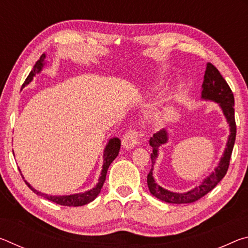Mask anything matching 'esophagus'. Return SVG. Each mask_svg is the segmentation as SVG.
Masks as SVG:
<instances>
[{
    "mask_svg": "<svg viewBox=\"0 0 248 248\" xmlns=\"http://www.w3.org/2000/svg\"><path fill=\"white\" fill-rule=\"evenodd\" d=\"M140 132L136 129H130L127 132L124 133L123 138V145L125 149H132L134 145L138 143V140H139Z\"/></svg>",
    "mask_w": 248,
    "mask_h": 248,
    "instance_id": "esophagus-1",
    "label": "esophagus"
}]
</instances>
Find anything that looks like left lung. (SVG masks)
<instances>
[{"label": "left lung", "mask_w": 248, "mask_h": 248, "mask_svg": "<svg viewBox=\"0 0 248 248\" xmlns=\"http://www.w3.org/2000/svg\"><path fill=\"white\" fill-rule=\"evenodd\" d=\"M202 93L201 96L204 99H211L215 102L219 103L220 106L223 110L226 117V120L230 124V137L226 143V149L224 151L223 157L221 158L219 166L216 169L215 173H212L209 177L205 178L200 186L194 188V189L178 194V192H171L164 189L161 186L154 182L152 176V170L151 169L150 173L148 174V186L151 194L156 197L157 199L165 201L169 203H191L195 201L199 200L205 196L208 192L211 191L217 184H219L222 178L224 177L226 171L230 166V159L232 156V151L234 148L235 138H236V124H235V116H234V95L232 90L230 89L229 84L226 83L224 78L222 77L215 65L212 63L207 64V69L204 72V81L202 84ZM167 141V133L165 129L161 130L156 133L153 134V137L150 139V144L153 148V152L151 153V159H152V167L154 164L155 158L157 157V149L162 144L166 143Z\"/></svg>", "instance_id": "1"}]
</instances>
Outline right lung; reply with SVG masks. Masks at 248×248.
<instances>
[{
	"instance_id": "1",
	"label": "right lung",
	"mask_w": 248,
	"mask_h": 248,
	"mask_svg": "<svg viewBox=\"0 0 248 248\" xmlns=\"http://www.w3.org/2000/svg\"><path fill=\"white\" fill-rule=\"evenodd\" d=\"M45 58H46L45 53L41 54L39 60L36 62V64L33 65V68L31 71V73H29L27 78L25 79L23 86L27 85V84L32 79L33 75H35L36 73H38L41 70V68H43V65H44ZM120 144H121V142L118 138H114V139H111L110 141H109V143L107 144L106 149H105L104 165H103L102 175H100V177L98 179V184L96 185L93 189L84 192V194H77V195H71V196H59V197L58 196H48L46 194H41V192L37 191L35 188H32L31 185L26 182V180H25V183H26L27 186L31 188V189L35 192L36 195L44 197V198H46L49 201H52V202L57 203V204L66 205V207H78V205H84L86 203H90L91 201H93L100 192V189H102L103 185L105 183V179H106L108 167L111 164L112 161H114V159L117 157V155H118L119 150H120Z\"/></svg>"
}]
</instances>
